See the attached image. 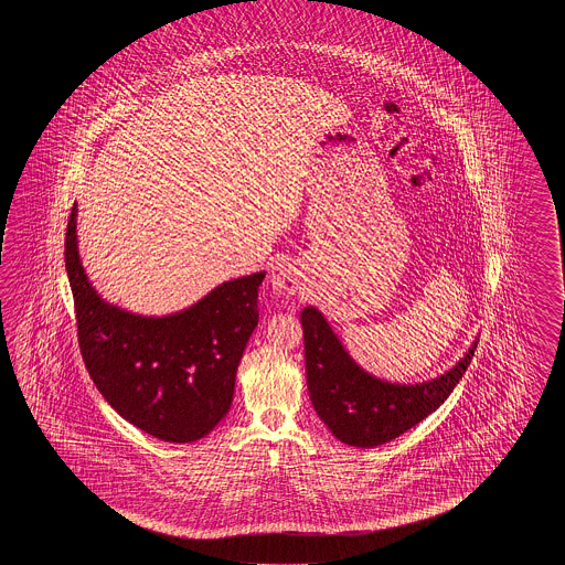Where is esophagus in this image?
Instances as JSON below:
<instances>
[{
	"label": "esophagus",
	"instance_id": "obj_1",
	"mask_svg": "<svg viewBox=\"0 0 565 565\" xmlns=\"http://www.w3.org/2000/svg\"><path fill=\"white\" fill-rule=\"evenodd\" d=\"M299 273L297 268L287 265V263H280V265L273 268V275H270V285L273 288L280 292V295H295L297 288H299Z\"/></svg>",
	"mask_w": 565,
	"mask_h": 565
}]
</instances>
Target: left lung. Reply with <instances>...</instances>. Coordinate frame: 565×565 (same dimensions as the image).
<instances>
[{
	"label": "left lung",
	"instance_id": "left-lung-1",
	"mask_svg": "<svg viewBox=\"0 0 565 565\" xmlns=\"http://www.w3.org/2000/svg\"><path fill=\"white\" fill-rule=\"evenodd\" d=\"M307 385L312 408L335 438L349 446L385 445L445 404L467 372L477 343L457 365L433 382L387 384L363 372L315 307L300 312Z\"/></svg>",
	"mask_w": 565,
	"mask_h": 565
}]
</instances>
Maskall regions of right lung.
<instances>
[{"label":"right lung","mask_w":565,"mask_h":565,"mask_svg":"<svg viewBox=\"0 0 565 565\" xmlns=\"http://www.w3.org/2000/svg\"><path fill=\"white\" fill-rule=\"evenodd\" d=\"M64 263L78 348L98 392L132 426L168 443H193L228 414L236 370L258 324L265 273L234 278L185 311L153 319L107 305L76 248V204Z\"/></svg>","instance_id":"add662e5"}]
</instances>
